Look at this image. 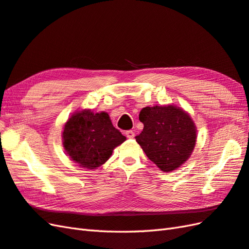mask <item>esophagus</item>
Wrapping results in <instances>:
<instances>
[{
  "mask_svg": "<svg viewBox=\"0 0 249 249\" xmlns=\"http://www.w3.org/2000/svg\"><path fill=\"white\" fill-rule=\"evenodd\" d=\"M126 137L128 139H134L135 138V132L132 130H127L126 131Z\"/></svg>",
  "mask_w": 249,
  "mask_h": 249,
  "instance_id": "1",
  "label": "esophagus"
}]
</instances>
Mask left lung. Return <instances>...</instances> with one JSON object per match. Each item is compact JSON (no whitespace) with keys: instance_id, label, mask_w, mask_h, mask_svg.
<instances>
[{"instance_id":"left-lung-1","label":"left lung","mask_w":249,"mask_h":249,"mask_svg":"<svg viewBox=\"0 0 249 249\" xmlns=\"http://www.w3.org/2000/svg\"><path fill=\"white\" fill-rule=\"evenodd\" d=\"M139 120L144 127L136 141L161 171H174L190 158L197 130L183 109L174 105L145 107Z\"/></svg>"}]
</instances>
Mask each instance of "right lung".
<instances>
[{
  "label": "right lung",
  "instance_id": "1",
  "mask_svg": "<svg viewBox=\"0 0 249 249\" xmlns=\"http://www.w3.org/2000/svg\"><path fill=\"white\" fill-rule=\"evenodd\" d=\"M125 140L107 112L94 113L90 109L74 112L62 131L63 147L71 160L89 170L105 163Z\"/></svg>",
  "mask_w": 249,
  "mask_h": 249
}]
</instances>
